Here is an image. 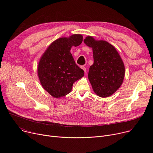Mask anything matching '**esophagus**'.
Wrapping results in <instances>:
<instances>
[{
  "instance_id": "1",
  "label": "esophagus",
  "mask_w": 153,
  "mask_h": 153,
  "mask_svg": "<svg viewBox=\"0 0 153 153\" xmlns=\"http://www.w3.org/2000/svg\"><path fill=\"white\" fill-rule=\"evenodd\" d=\"M85 72V73H86V67H85V66H81V67H80Z\"/></svg>"
}]
</instances>
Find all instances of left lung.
Segmentation results:
<instances>
[{"label": "left lung", "mask_w": 153, "mask_h": 153, "mask_svg": "<svg viewBox=\"0 0 153 153\" xmlns=\"http://www.w3.org/2000/svg\"><path fill=\"white\" fill-rule=\"evenodd\" d=\"M93 48L94 63L90 68L88 79L93 91L101 97L110 96L122 84L125 76L123 61L116 48L104 40H95L91 36L84 39Z\"/></svg>", "instance_id": "8db88e82"}]
</instances>
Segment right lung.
Listing matches in <instances>:
<instances>
[{
    "instance_id": "add662e5",
    "label": "right lung",
    "mask_w": 153,
    "mask_h": 153,
    "mask_svg": "<svg viewBox=\"0 0 153 153\" xmlns=\"http://www.w3.org/2000/svg\"><path fill=\"white\" fill-rule=\"evenodd\" d=\"M81 34H73L54 41L42 55L38 65V76L42 86L52 96L68 94L73 83L84 76L70 53L73 46L81 44Z\"/></svg>"
}]
</instances>
